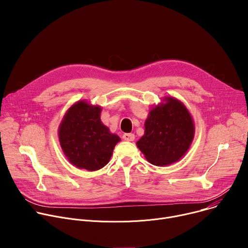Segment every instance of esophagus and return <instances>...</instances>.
<instances>
[{
  "label": "esophagus",
  "instance_id": "obj_1",
  "mask_svg": "<svg viewBox=\"0 0 248 248\" xmlns=\"http://www.w3.org/2000/svg\"><path fill=\"white\" fill-rule=\"evenodd\" d=\"M123 138H124V140H126V141H133L134 138H135V136H134L133 133H124V134L123 135Z\"/></svg>",
  "mask_w": 248,
  "mask_h": 248
}]
</instances>
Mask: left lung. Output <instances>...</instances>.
I'll return each mask as SVG.
<instances>
[{
    "instance_id": "obj_1",
    "label": "left lung",
    "mask_w": 248,
    "mask_h": 248,
    "mask_svg": "<svg viewBox=\"0 0 248 248\" xmlns=\"http://www.w3.org/2000/svg\"><path fill=\"white\" fill-rule=\"evenodd\" d=\"M144 134L136 142L146 160L158 167L180 161L194 138V122L186 105L172 96H165L149 111Z\"/></svg>"
}]
</instances>
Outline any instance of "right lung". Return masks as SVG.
<instances>
[{
    "mask_svg": "<svg viewBox=\"0 0 248 248\" xmlns=\"http://www.w3.org/2000/svg\"><path fill=\"white\" fill-rule=\"evenodd\" d=\"M102 108L86 100L70 106L59 125V141L66 159L75 167L90 171L107 165L119 135L101 121Z\"/></svg>",
    "mask_w": 248,
    "mask_h": 248,
    "instance_id": "1",
    "label": "right lung"
}]
</instances>
